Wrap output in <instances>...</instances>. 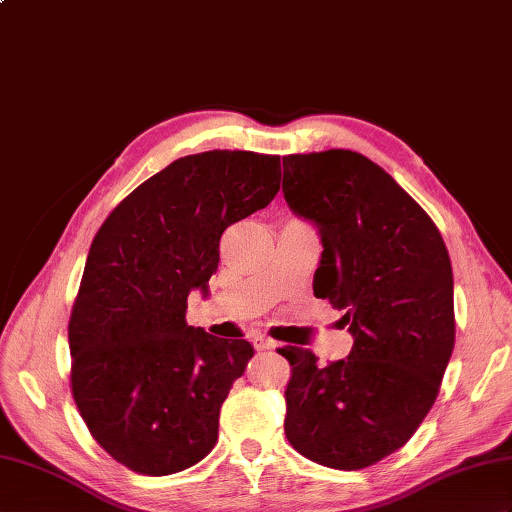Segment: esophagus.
Masks as SVG:
<instances>
[{
    "mask_svg": "<svg viewBox=\"0 0 512 512\" xmlns=\"http://www.w3.org/2000/svg\"><path fill=\"white\" fill-rule=\"evenodd\" d=\"M254 347H256L258 352H269V350H276L278 343L267 339V336H256V339H254Z\"/></svg>",
    "mask_w": 512,
    "mask_h": 512,
    "instance_id": "esophagus-1",
    "label": "esophagus"
}]
</instances>
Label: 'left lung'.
Listing matches in <instances>:
<instances>
[{
	"instance_id": "left-lung-1",
	"label": "left lung",
	"mask_w": 512,
	"mask_h": 512,
	"mask_svg": "<svg viewBox=\"0 0 512 512\" xmlns=\"http://www.w3.org/2000/svg\"><path fill=\"white\" fill-rule=\"evenodd\" d=\"M282 193L315 223V297L345 310L347 358L321 365L282 347L286 439L332 469H365L410 439L432 408L454 350V278L439 228L376 162L350 149L282 158Z\"/></svg>"
}]
</instances>
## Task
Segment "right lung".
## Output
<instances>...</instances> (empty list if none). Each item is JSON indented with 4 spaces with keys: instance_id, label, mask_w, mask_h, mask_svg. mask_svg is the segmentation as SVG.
Listing matches in <instances>:
<instances>
[{
    "instance_id": "right-lung-1",
    "label": "right lung",
    "mask_w": 512,
    "mask_h": 512,
    "mask_svg": "<svg viewBox=\"0 0 512 512\" xmlns=\"http://www.w3.org/2000/svg\"><path fill=\"white\" fill-rule=\"evenodd\" d=\"M278 191L280 156L215 149L173 160L97 230L69 319L71 391L117 463L169 476L215 447L254 347L189 326L186 297L208 293L223 230Z\"/></svg>"
}]
</instances>
